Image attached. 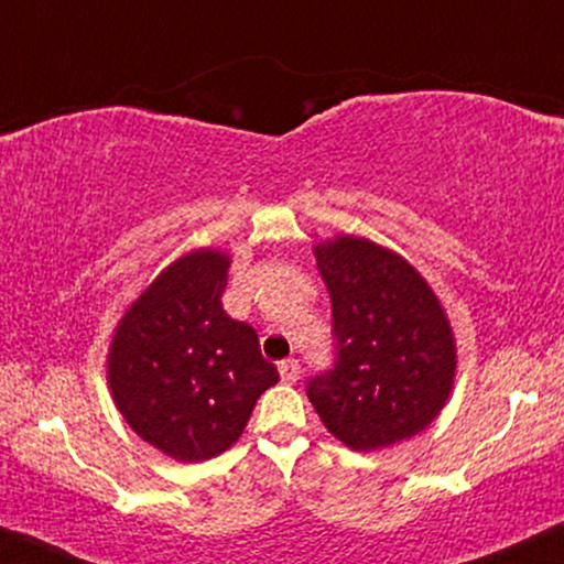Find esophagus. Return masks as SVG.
Returning <instances> with one entry per match:
<instances>
[{
	"mask_svg": "<svg viewBox=\"0 0 564 564\" xmlns=\"http://www.w3.org/2000/svg\"><path fill=\"white\" fill-rule=\"evenodd\" d=\"M280 377L284 384H295V381L301 379V364H297V360H282Z\"/></svg>",
	"mask_w": 564,
	"mask_h": 564,
	"instance_id": "34e87169",
	"label": "esophagus"
}]
</instances>
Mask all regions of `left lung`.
<instances>
[{"label":"left lung","instance_id":"obj_1","mask_svg":"<svg viewBox=\"0 0 564 564\" xmlns=\"http://www.w3.org/2000/svg\"><path fill=\"white\" fill-rule=\"evenodd\" d=\"M332 297L335 364L308 379L324 426L352 449L410 440L440 415L455 377V339L423 276L377 242L316 246Z\"/></svg>","mask_w":564,"mask_h":564}]
</instances>
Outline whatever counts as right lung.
Listing matches in <instances>:
<instances>
[{
	"mask_svg": "<svg viewBox=\"0 0 564 564\" xmlns=\"http://www.w3.org/2000/svg\"><path fill=\"white\" fill-rule=\"evenodd\" d=\"M229 259L196 250L166 267L117 326L112 398L141 440L183 463L238 442L256 400L280 381L259 335L221 308Z\"/></svg>",
	"mask_w": 564,
	"mask_h": 564,
	"instance_id": "obj_1",
	"label": "right lung"
}]
</instances>
